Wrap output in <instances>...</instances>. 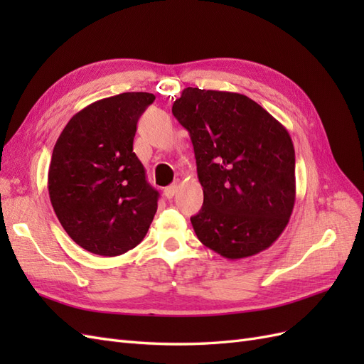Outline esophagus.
Returning a JSON list of instances; mask_svg holds the SVG:
<instances>
[{
	"label": "esophagus",
	"instance_id": "1",
	"mask_svg": "<svg viewBox=\"0 0 364 364\" xmlns=\"http://www.w3.org/2000/svg\"><path fill=\"white\" fill-rule=\"evenodd\" d=\"M176 191H178V183H171L168 186H165L164 194H165V197H167V199H173V196L176 194Z\"/></svg>",
	"mask_w": 364,
	"mask_h": 364
}]
</instances>
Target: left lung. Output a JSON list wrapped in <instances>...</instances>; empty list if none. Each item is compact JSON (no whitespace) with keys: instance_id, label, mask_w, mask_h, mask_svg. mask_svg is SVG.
Wrapping results in <instances>:
<instances>
[{"instance_id":"left-lung-1","label":"left lung","mask_w":364,"mask_h":364,"mask_svg":"<svg viewBox=\"0 0 364 364\" xmlns=\"http://www.w3.org/2000/svg\"><path fill=\"white\" fill-rule=\"evenodd\" d=\"M171 112L190 132L203 188V206L191 217L197 238L228 259L270 247L296 199L287 129L237 92L186 87Z\"/></svg>"}]
</instances>
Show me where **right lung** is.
<instances>
[{
	"instance_id": "add662e5",
	"label": "right lung",
	"mask_w": 364,
	"mask_h": 364,
	"mask_svg": "<svg viewBox=\"0 0 364 364\" xmlns=\"http://www.w3.org/2000/svg\"><path fill=\"white\" fill-rule=\"evenodd\" d=\"M155 102L123 92L91 103L65 126L53 149L48 194L62 228L85 250L117 257L138 246L159 193L134 153L136 123Z\"/></svg>"
}]
</instances>
